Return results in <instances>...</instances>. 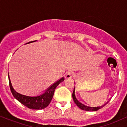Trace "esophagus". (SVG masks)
I'll list each match as a JSON object with an SVG mask.
<instances>
[{
  "label": "esophagus",
  "instance_id": "obj_1",
  "mask_svg": "<svg viewBox=\"0 0 127 127\" xmlns=\"http://www.w3.org/2000/svg\"><path fill=\"white\" fill-rule=\"evenodd\" d=\"M65 78L67 79L72 78V73L70 71H67V72L65 73Z\"/></svg>",
  "mask_w": 127,
  "mask_h": 127
}]
</instances>
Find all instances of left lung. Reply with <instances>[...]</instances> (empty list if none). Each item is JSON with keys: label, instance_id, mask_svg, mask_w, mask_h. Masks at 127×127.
Instances as JSON below:
<instances>
[{"label": "left lung", "instance_id": "8db88e82", "mask_svg": "<svg viewBox=\"0 0 127 127\" xmlns=\"http://www.w3.org/2000/svg\"><path fill=\"white\" fill-rule=\"evenodd\" d=\"M72 97L75 104L80 109H82V110H86V111H97L98 109L104 107L111 99V98H110L106 103L102 104V105H97L95 103L91 102L88 98L81 97V95L78 93V91H75V87L74 88L73 92Z\"/></svg>", "mask_w": 127, "mask_h": 127}]
</instances>
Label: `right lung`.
Masks as SVG:
<instances>
[{
	"label": "right lung",
	"instance_id": "right-lung-1",
	"mask_svg": "<svg viewBox=\"0 0 127 127\" xmlns=\"http://www.w3.org/2000/svg\"><path fill=\"white\" fill-rule=\"evenodd\" d=\"M36 41V40H34L27 43H30ZM8 78L10 89L14 97L19 102L24 104L26 107L34 110H40L47 107L51 101L55 88L64 80V78L63 77L52 83L43 91L40 92L41 89L40 90L38 89L37 90V91H32L25 90L22 87L16 85L11 82L9 73ZM43 88H45V87H43Z\"/></svg>",
	"mask_w": 127,
	"mask_h": 127
}]
</instances>
